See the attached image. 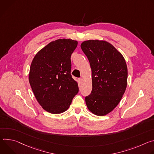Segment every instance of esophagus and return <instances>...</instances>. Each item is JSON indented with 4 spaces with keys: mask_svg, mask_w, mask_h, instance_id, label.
Returning <instances> with one entry per match:
<instances>
[{
    "mask_svg": "<svg viewBox=\"0 0 154 154\" xmlns=\"http://www.w3.org/2000/svg\"><path fill=\"white\" fill-rule=\"evenodd\" d=\"M78 82H79V84H81L82 82V78H78Z\"/></svg>",
    "mask_w": 154,
    "mask_h": 154,
    "instance_id": "1",
    "label": "esophagus"
}]
</instances>
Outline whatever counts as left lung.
Here are the masks:
<instances>
[{
    "mask_svg": "<svg viewBox=\"0 0 154 154\" xmlns=\"http://www.w3.org/2000/svg\"><path fill=\"white\" fill-rule=\"evenodd\" d=\"M81 48L89 61L92 90L85 97L90 111L105 116L120 102L127 88L128 71L123 56L105 41L88 40Z\"/></svg>",
    "mask_w": 154,
    "mask_h": 154,
    "instance_id": "8db88e82",
    "label": "left lung"
}]
</instances>
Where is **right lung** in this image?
Listing matches in <instances>:
<instances>
[{
    "mask_svg": "<svg viewBox=\"0 0 154 154\" xmlns=\"http://www.w3.org/2000/svg\"><path fill=\"white\" fill-rule=\"evenodd\" d=\"M78 42L59 39L42 49L34 57L29 83L42 108L52 114L63 112L78 94V83L71 75V56Z\"/></svg>",
    "mask_w": 154,
    "mask_h": 154,
    "instance_id": "right-lung-1",
    "label": "right lung"
}]
</instances>
